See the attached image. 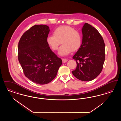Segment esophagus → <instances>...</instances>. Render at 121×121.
Instances as JSON below:
<instances>
[{
    "label": "esophagus",
    "instance_id": "esophagus-1",
    "mask_svg": "<svg viewBox=\"0 0 121 121\" xmlns=\"http://www.w3.org/2000/svg\"><path fill=\"white\" fill-rule=\"evenodd\" d=\"M67 61H68L67 59H64V58H62V61H63V63H65L67 62Z\"/></svg>",
    "mask_w": 121,
    "mask_h": 121
}]
</instances>
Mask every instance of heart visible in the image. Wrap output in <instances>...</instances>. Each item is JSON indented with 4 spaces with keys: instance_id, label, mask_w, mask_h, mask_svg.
Here are the masks:
<instances>
[{
    "instance_id": "b5f03b06",
    "label": "heart",
    "mask_w": 121,
    "mask_h": 121,
    "mask_svg": "<svg viewBox=\"0 0 121 121\" xmlns=\"http://www.w3.org/2000/svg\"><path fill=\"white\" fill-rule=\"evenodd\" d=\"M47 43L52 50H57L61 43L58 54L60 56H65L71 51L75 52L80 48L82 38L80 33L69 26H62L55 29L53 35L48 36Z\"/></svg>"
}]
</instances>
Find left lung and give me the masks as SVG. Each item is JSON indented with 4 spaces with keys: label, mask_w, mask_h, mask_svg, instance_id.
Returning a JSON list of instances; mask_svg holds the SVG:
<instances>
[{
    "label": "left lung",
    "mask_w": 121,
    "mask_h": 121,
    "mask_svg": "<svg viewBox=\"0 0 121 121\" xmlns=\"http://www.w3.org/2000/svg\"><path fill=\"white\" fill-rule=\"evenodd\" d=\"M80 48L73 56L77 67L72 73L79 80H93L102 72L105 58L104 39L97 29L85 23L82 29Z\"/></svg>",
    "instance_id": "obj_1"
}]
</instances>
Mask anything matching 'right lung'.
<instances>
[{
  "instance_id": "add662e5",
  "label": "right lung",
  "mask_w": 121,
  "mask_h": 121,
  "mask_svg": "<svg viewBox=\"0 0 121 121\" xmlns=\"http://www.w3.org/2000/svg\"><path fill=\"white\" fill-rule=\"evenodd\" d=\"M49 31L47 25H35L23 34L18 44V59L24 75L41 85L54 79L62 64L47 43Z\"/></svg>"
}]
</instances>
